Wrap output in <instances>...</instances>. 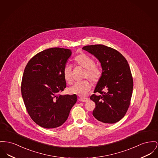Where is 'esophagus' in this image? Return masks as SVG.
Masks as SVG:
<instances>
[{
  "label": "esophagus",
  "instance_id": "esophagus-1",
  "mask_svg": "<svg viewBox=\"0 0 158 158\" xmlns=\"http://www.w3.org/2000/svg\"><path fill=\"white\" fill-rule=\"evenodd\" d=\"M88 98H86V97H81L80 98V100L82 102H88Z\"/></svg>",
  "mask_w": 158,
  "mask_h": 158
}]
</instances>
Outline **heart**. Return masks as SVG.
<instances>
[{
    "mask_svg": "<svg viewBox=\"0 0 158 158\" xmlns=\"http://www.w3.org/2000/svg\"><path fill=\"white\" fill-rule=\"evenodd\" d=\"M74 63L76 65L84 68L83 78L89 79L93 84H96L100 80L102 76V69L100 65L94 63V60L91 56L85 53L79 54L74 57ZM63 74L67 84H71L73 82L72 69L70 65L67 64L64 66ZM89 80L85 79L76 82L68 89L69 93L81 96L85 95L90 91L91 88V84Z\"/></svg>",
    "mask_w": 158,
    "mask_h": 158,
    "instance_id": "b5f03b06",
    "label": "heart"
}]
</instances>
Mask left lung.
Wrapping results in <instances>:
<instances>
[{"label":"left lung","instance_id":"obj_1","mask_svg":"<svg viewBox=\"0 0 158 158\" xmlns=\"http://www.w3.org/2000/svg\"><path fill=\"white\" fill-rule=\"evenodd\" d=\"M82 49L98 58L102 67V76L90 97L95 103L93 116L102 123H116L125 115L132 94L133 79L128 61L117 50L103 45Z\"/></svg>","mask_w":158,"mask_h":158}]
</instances>
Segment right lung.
I'll list each match as a JSON object with an SVG mask.
<instances>
[{"mask_svg":"<svg viewBox=\"0 0 158 158\" xmlns=\"http://www.w3.org/2000/svg\"><path fill=\"white\" fill-rule=\"evenodd\" d=\"M72 52L52 48L44 50L27 63L22 77V97L31 119L52 129L62 125L77 102V96L60 95L66 88L63 71Z\"/></svg>","mask_w":158,"mask_h":158,"instance_id":"1","label":"right lung"}]
</instances>
